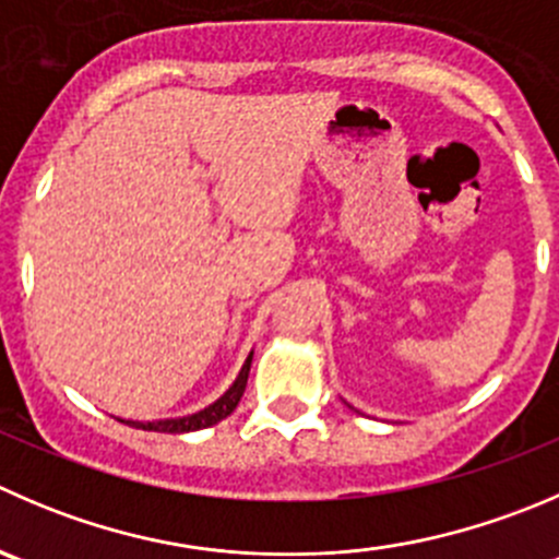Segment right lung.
Here are the masks:
<instances>
[{
	"label": "right lung",
	"mask_w": 559,
	"mask_h": 559,
	"mask_svg": "<svg viewBox=\"0 0 559 559\" xmlns=\"http://www.w3.org/2000/svg\"><path fill=\"white\" fill-rule=\"evenodd\" d=\"M251 360H253V352L246 357L242 362L240 373L237 379L231 382V388L221 395L218 401H213L210 406L204 409L193 412V415H182V417H164V420H122V424L133 426V429H142V431H160V435H188V431H199V429H210V426L221 424L224 417H229L235 412V406L240 404L242 393H246V384H248V371H251Z\"/></svg>",
	"instance_id": "obj_1"
}]
</instances>
